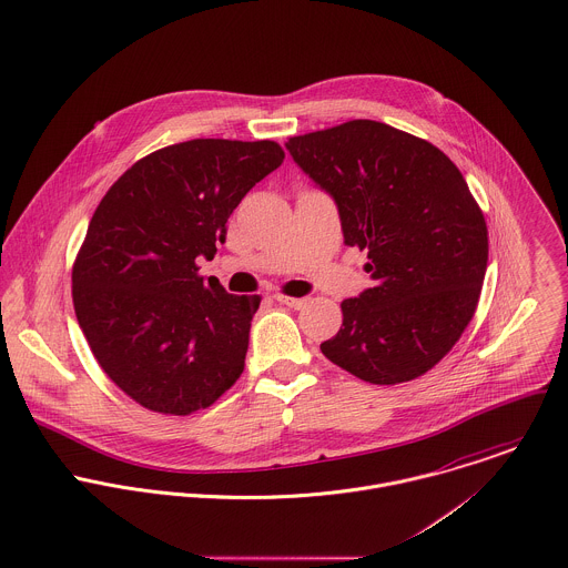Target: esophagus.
<instances>
[{"label": "esophagus", "mask_w": 568, "mask_h": 568, "mask_svg": "<svg viewBox=\"0 0 568 568\" xmlns=\"http://www.w3.org/2000/svg\"><path fill=\"white\" fill-rule=\"evenodd\" d=\"M281 305H287V307H292V310H301V307H305V298H292V296H283V294H276L274 296Z\"/></svg>", "instance_id": "obj_1"}]
</instances>
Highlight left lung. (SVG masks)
I'll return each mask as SVG.
<instances>
[{
    "label": "left lung",
    "mask_w": 568,
    "mask_h": 568,
    "mask_svg": "<svg viewBox=\"0 0 568 568\" xmlns=\"http://www.w3.org/2000/svg\"><path fill=\"white\" fill-rule=\"evenodd\" d=\"M285 149L338 206L346 245L368 252L373 287L342 301L321 351L371 384L430 371L469 325L487 270V226L435 144L375 120L294 135Z\"/></svg>",
    "instance_id": "left-lung-1"
}]
</instances>
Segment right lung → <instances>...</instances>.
Here are the masks:
<instances>
[{"label": "right lung", "instance_id": "1", "mask_svg": "<svg viewBox=\"0 0 568 568\" xmlns=\"http://www.w3.org/2000/svg\"><path fill=\"white\" fill-rule=\"evenodd\" d=\"M272 140L197 138L124 171L101 200L72 270L79 327L101 368L140 406L191 415L245 364L261 296L197 274L245 193L281 166Z\"/></svg>", "mask_w": 568, "mask_h": 568}]
</instances>
